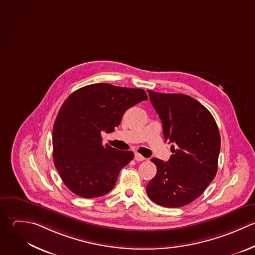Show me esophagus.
Returning <instances> with one entry per match:
<instances>
[{"instance_id": "esophagus-1", "label": "esophagus", "mask_w": 255, "mask_h": 255, "mask_svg": "<svg viewBox=\"0 0 255 255\" xmlns=\"http://www.w3.org/2000/svg\"><path fill=\"white\" fill-rule=\"evenodd\" d=\"M134 159H135L137 162H141V161H144V160H145V158H144L141 154H139V153H135Z\"/></svg>"}]
</instances>
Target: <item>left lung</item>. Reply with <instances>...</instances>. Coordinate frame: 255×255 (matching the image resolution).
<instances>
[{
    "label": "left lung",
    "instance_id": "8db88e82",
    "mask_svg": "<svg viewBox=\"0 0 255 255\" xmlns=\"http://www.w3.org/2000/svg\"><path fill=\"white\" fill-rule=\"evenodd\" d=\"M150 101L163 124L165 140L172 143L168 162L153 158L156 176L146 192L151 201L165 208L194 202L218 172L221 136L211 112L185 94L148 90Z\"/></svg>",
    "mask_w": 255,
    "mask_h": 255
}]
</instances>
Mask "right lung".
Segmentation results:
<instances>
[{"mask_svg":"<svg viewBox=\"0 0 255 255\" xmlns=\"http://www.w3.org/2000/svg\"><path fill=\"white\" fill-rule=\"evenodd\" d=\"M147 99L143 89L108 83L81 87L67 97L53 124L52 148L54 166L73 194L91 199L114 188L134 154L103 146L101 133L113 132L127 109Z\"/></svg>","mask_w":255,"mask_h":255,"instance_id":"right-lung-1","label":"right lung"}]
</instances>
